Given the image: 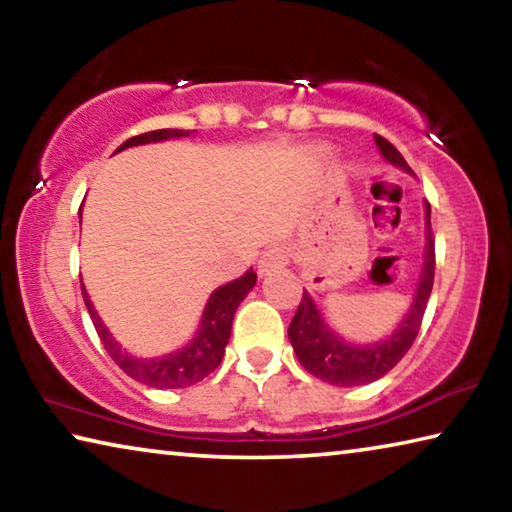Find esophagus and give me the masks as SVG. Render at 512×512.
<instances>
[{
  "label": "esophagus",
  "instance_id": "esophagus-1",
  "mask_svg": "<svg viewBox=\"0 0 512 512\" xmlns=\"http://www.w3.org/2000/svg\"><path fill=\"white\" fill-rule=\"evenodd\" d=\"M289 257H291L289 255V248L287 246H280V244L264 250L262 257H259V262H257L259 275H268V273L277 271V268L287 266L289 264Z\"/></svg>",
  "mask_w": 512,
  "mask_h": 512
}]
</instances>
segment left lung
Segmentation results:
<instances>
[{
  "label": "left lung",
  "mask_w": 512,
  "mask_h": 512,
  "mask_svg": "<svg viewBox=\"0 0 512 512\" xmlns=\"http://www.w3.org/2000/svg\"><path fill=\"white\" fill-rule=\"evenodd\" d=\"M375 144L386 162L415 176L409 164L402 158V153L395 146L375 135ZM433 268H436V253H433L431 237V207L424 203V255H422V273L418 287L413 293V302L409 305L404 318L397 323L391 336L379 339L375 343H350L343 336L334 332L327 325V320L320 314L314 298L309 291H302L300 307L289 325V341L293 345L298 361L311 375L327 381L332 386H363L370 381H377L388 370L397 366L415 341L420 332L424 309L431 296L433 287Z\"/></svg>",
  "instance_id": "left-lung-1"
}]
</instances>
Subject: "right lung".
Returning a JSON list of instances; mask_svg holds the SVG:
<instances>
[{"mask_svg":"<svg viewBox=\"0 0 512 512\" xmlns=\"http://www.w3.org/2000/svg\"><path fill=\"white\" fill-rule=\"evenodd\" d=\"M192 133L194 131L162 128V131H151V133L131 137V140L121 144L115 153L131 149V146H140V144L178 140V137H187ZM255 282H257V273H253V268H248V271L241 277H237V280L214 289L203 309L201 323H198V329L192 336V341L183 345V348L173 350L169 354H162V357H146V359L133 357L131 352L121 348V343L110 334V329L103 325V320L97 314V309H94L92 300L88 296V289H85L83 282H81V291H83V302L90 311V318L94 323V329H97L103 348H106L112 361H115L128 377H133L135 381H140V384H146L151 388H187L205 379L221 363L225 354V345L230 341L232 318H235V311L241 305V300H244L250 293V289L255 287Z\"/></svg>","mask_w":512,"mask_h":512,"instance_id":"right-lung-1","label":"right lung"}]
</instances>
